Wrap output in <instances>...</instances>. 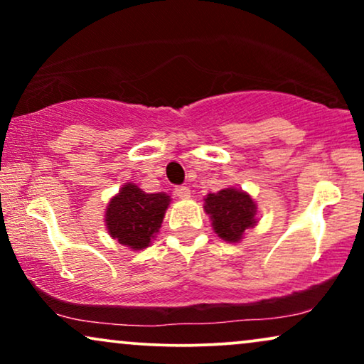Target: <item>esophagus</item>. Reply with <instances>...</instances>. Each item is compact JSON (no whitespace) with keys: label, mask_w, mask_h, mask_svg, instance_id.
I'll return each instance as SVG.
<instances>
[{"label":"esophagus","mask_w":364,"mask_h":364,"mask_svg":"<svg viewBox=\"0 0 364 364\" xmlns=\"http://www.w3.org/2000/svg\"><path fill=\"white\" fill-rule=\"evenodd\" d=\"M176 196L178 198H188L191 197V188H188L187 186H178L176 188Z\"/></svg>","instance_id":"obj_1"}]
</instances>
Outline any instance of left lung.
<instances>
[{
    "label": "left lung",
    "instance_id": "left-lung-1",
    "mask_svg": "<svg viewBox=\"0 0 364 364\" xmlns=\"http://www.w3.org/2000/svg\"><path fill=\"white\" fill-rule=\"evenodd\" d=\"M203 210L210 217L213 232L228 243H238L245 230L258 223L257 203L242 188L227 187L215 193H207Z\"/></svg>",
    "mask_w": 364,
    "mask_h": 364
}]
</instances>
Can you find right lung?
Returning a JSON list of instances; mask_svg holds the SVG:
<instances>
[{
    "label": "right lung",
    "instance_id": "add662e5",
    "mask_svg": "<svg viewBox=\"0 0 364 364\" xmlns=\"http://www.w3.org/2000/svg\"><path fill=\"white\" fill-rule=\"evenodd\" d=\"M171 200L166 192L147 193L136 183H124L104 213L107 233L131 250H144L159 233Z\"/></svg>",
    "mask_w": 364,
    "mask_h": 364
}]
</instances>
